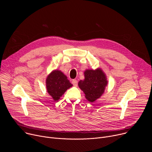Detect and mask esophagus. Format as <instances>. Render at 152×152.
<instances>
[{
	"mask_svg": "<svg viewBox=\"0 0 152 152\" xmlns=\"http://www.w3.org/2000/svg\"><path fill=\"white\" fill-rule=\"evenodd\" d=\"M72 83H73V85H74V86H76L77 85V80H72Z\"/></svg>",
	"mask_w": 152,
	"mask_h": 152,
	"instance_id": "esophagus-1",
	"label": "esophagus"
}]
</instances>
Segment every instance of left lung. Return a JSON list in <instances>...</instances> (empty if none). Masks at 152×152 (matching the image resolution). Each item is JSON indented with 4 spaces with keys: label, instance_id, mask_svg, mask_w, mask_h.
Returning a JSON list of instances; mask_svg holds the SVG:
<instances>
[{
    "label": "left lung",
    "instance_id": "8db88e82",
    "mask_svg": "<svg viewBox=\"0 0 152 152\" xmlns=\"http://www.w3.org/2000/svg\"><path fill=\"white\" fill-rule=\"evenodd\" d=\"M84 80H80L78 85L83 91L85 97L89 102H93L103 94L107 80L102 69L86 70Z\"/></svg>",
    "mask_w": 152,
    "mask_h": 152
}]
</instances>
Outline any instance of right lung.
Segmentation results:
<instances>
[{
	"mask_svg": "<svg viewBox=\"0 0 152 152\" xmlns=\"http://www.w3.org/2000/svg\"><path fill=\"white\" fill-rule=\"evenodd\" d=\"M72 86L67 77L60 70L52 71L46 79L47 91L55 101L58 100Z\"/></svg>",
	"mask_w": 152,
	"mask_h": 152,
	"instance_id": "obj_1",
	"label": "right lung"
}]
</instances>
